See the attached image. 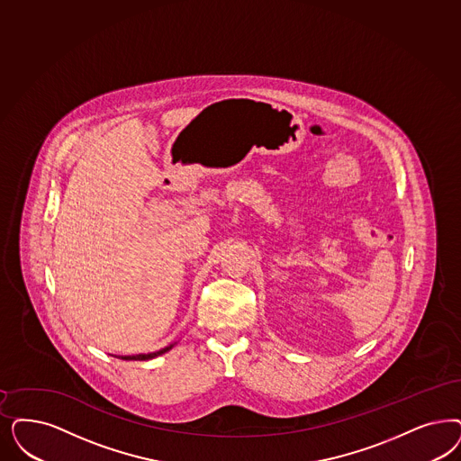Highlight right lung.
Returning <instances> with one entry per match:
<instances>
[{
    "label": "right lung",
    "instance_id": "add662e5",
    "mask_svg": "<svg viewBox=\"0 0 461 461\" xmlns=\"http://www.w3.org/2000/svg\"><path fill=\"white\" fill-rule=\"evenodd\" d=\"M176 342L174 344H170V346H167V348H163V349L155 350V352H148V354H134V356H119L121 359H124V361H149V359H155V357H158L161 354H165V352H168V350L174 348Z\"/></svg>",
    "mask_w": 461,
    "mask_h": 461
}]
</instances>
